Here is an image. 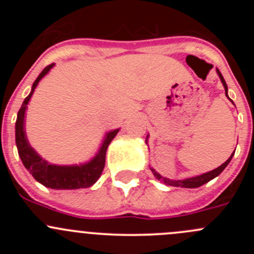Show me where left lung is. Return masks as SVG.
Listing matches in <instances>:
<instances>
[{
  "label": "left lung",
  "instance_id": "obj_1",
  "mask_svg": "<svg viewBox=\"0 0 254 254\" xmlns=\"http://www.w3.org/2000/svg\"><path fill=\"white\" fill-rule=\"evenodd\" d=\"M217 73H219V77H220V79H221L222 84H224V87H225V94H226V96H227V84H226V82H225V79H224V77H222L221 72H220L219 70H217ZM227 98H229V96H227ZM234 153H235V152H234ZM234 153H232V155L230 156V158L226 161V162L222 163V165L220 166V167H217L216 170L211 171V172L204 173V175H201V176L193 177V178L183 179V181H172V179H168V178H165V177L160 176L157 172H156L155 170H152V168H151V171H152L153 176H155L156 178L158 179V181L163 182V183L167 184V186L181 187V188H198V187L203 186V184L207 183V182H209V181H211V179H214L215 177L219 176L220 173H221L222 171H224L225 168H226V166L229 165L230 161H231V158H232V156H234Z\"/></svg>",
  "mask_w": 254,
  "mask_h": 254
}]
</instances>
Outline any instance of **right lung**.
<instances>
[{
    "label": "right lung",
    "instance_id": "1",
    "mask_svg": "<svg viewBox=\"0 0 254 254\" xmlns=\"http://www.w3.org/2000/svg\"><path fill=\"white\" fill-rule=\"evenodd\" d=\"M54 64L48 65L44 70L40 72L37 79L34 81L32 87V92L29 96L24 99L22 107L18 111L17 122H16V143L18 148V155L22 160L24 167L29 171V173L37 179L43 186L51 189H79L89 188L93 186L99 178L104 170L106 165V152L109 143L115 137L119 130H114L107 135L98 155L91 161L82 166H55L49 165L47 161L43 160L34 150L29 146L27 137L24 134V113L27 109V104L37 87L38 82L40 81L49 72Z\"/></svg>",
    "mask_w": 254,
    "mask_h": 254
}]
</instances>
